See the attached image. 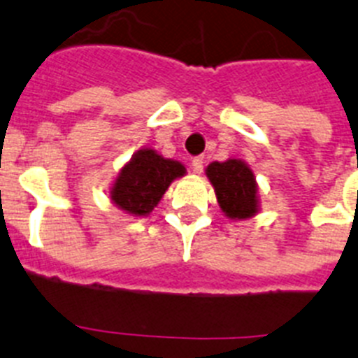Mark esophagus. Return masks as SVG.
Segmentation results:
<instances>
[{
  "label": "esophagus",
  "mask_w": 358,
  "mask_h": 358,
  "mask_svg": "<svg viewBox=\"0 0 358 358\" xmlns=\"http://www.w3.org/2000/svg\"><path fill=\"white\" fill-rule=\"evenodd\" d=\"M192 169H194L195 173H201L204 170V157H194L192 161Z\"/></svg>",
  "instance_id": "34e87169"
}]
</instances>
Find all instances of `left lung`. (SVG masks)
I'll return each mask as SVG.
<instances>
[{"label": "left lung", "instance_id": "left-lung-1", "mask_svg": "<svg viewBox=\"0 0 358 358\" xmlns=\"http://www.w3.org/2000/svg\"><path fill=\"white\" fill-rule=\"evenodd\" d=\"M206 176L215 188L218 206L231 220H245L260 211L258 185L249 164L242 159L213 161Z\"/></svg>", "mask_w": 358, "mask_h": 358}]
</instances>
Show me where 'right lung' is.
<instances>
[{"instance_id":"1","label":"right lung","mask_w":358,"mask_h":358,"mask_svg":"<svg viewBox=\"0 0 358 358\" xmlns=\"http://www.w3.org/2000/svg\"><path fill=\"white\" fill-rule=\"evenodd\" d=\"M185 173V164L179 161L166 159L152 148H141L122 166L109 197L125 213L147 217L159 204L170 182Z\"/></svg>"}]
</instances>
